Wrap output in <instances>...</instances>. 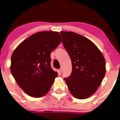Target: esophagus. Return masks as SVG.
<instances>
[{"mask_svg":"<svg viewBox=\"0 0 120 120\" xmlns=\"http://www.w3.org/2000/svg\"><path fill=\"white\" fill-rule=\"evenodd\" d=\"M62 71H63V69H62V68H61L60 69H59V72H60V73H61Z\"/></svg>","mask_w":120,"mask_h":120,"instance_id":"esophagus-1","label":"esophagus"}]
</instances>
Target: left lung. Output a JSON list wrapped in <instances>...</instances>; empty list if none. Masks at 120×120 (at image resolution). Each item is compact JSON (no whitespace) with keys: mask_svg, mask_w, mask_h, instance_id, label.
Returning a JSON list of instances; mask_svg holds the SVG:
<instances>
[{"mask_svg":"<svg viewBox=\"0 0 120 120\" xmlns=\"http://www.w3.org/2000/svg\"><path fill=\"white\" fill-rule=\"evenodd\" d=\"M61 35L72 64L71 75L64 80L74 97L87 98L95 93L105 76V59L86 37L71 31H61Z\"/></svg>","mask_w":120,"mask_h":120,"instance_id":"1","label":"left lung"}]
</instances>
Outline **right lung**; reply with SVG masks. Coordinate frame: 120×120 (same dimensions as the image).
Returning a JSON list of instances; mask_svg holds the SVG:
<instances>
[{
	"label": "right lung",
	"mask_w": 120,
	"mask_h": 120,
	"mask_svg": "<svg viewBox=\"0 0 120 120\" xmlns=\"http://www.w3.org/2000/svg\"><path fill=\"white\" fill-rule=\"evenodd\" d=\"M61 42L58 32L37 33L24 40L13 52L11 71L27 95L39 98L49 91L57 76L51 67L50 54Z\"/></svg>",
	"instance_id": "obj_1"
}]
</instances>
